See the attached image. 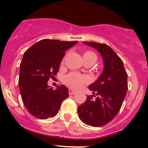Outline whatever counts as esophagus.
Returning a JSON list of instances; mask_svg holds the SVG:
<instances>
[{"instance_id":"1","label":"esophagus","mask_w":148,"mask_h":148,"mask_svg":"<svg viewBox=\"0 0 148 148\" xmlns=\"http://www.w3.org/2000/svg\"><path fill=\"white\" fill-rule=\"evenodd\" d=\"M75 92H75V90H72V89H70V90H69V94H70V95H74Z\"/></svg>"}]
</instances>
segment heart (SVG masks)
<instances>
[{
    "label": "heart",
    "instance_id": "obj_1",
    "mask_svg": "<svg viewBox=\"0 0 148 148\" xmlns=\"http://www.w3.org/2000/svg\"><path fill=\"white\" fill-rule=\"evenodd\" d=\"M83 58L84 61L87 59H93L96 61L97 57H96L95 53H93L91 51H87L83 54ZM63 62H64V60H62V63ZM63 82L68 87L77 89L82 87L84 84L87 83L88 78L86 75H79L78 73H69L63 78Z\"/></svg>",
    "mask_w": 148,
    "mask_h": 148
}]
</instances>
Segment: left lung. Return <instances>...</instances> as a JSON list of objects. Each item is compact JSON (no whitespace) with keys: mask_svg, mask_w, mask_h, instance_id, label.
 I'll return each mask as SVG.
<instances>
[{"mask_svg":"<svg viewBox=\"0 0 148 148\" xmlns=\"http://www.w3.org/2000/svg\"><path fill=\"white\" fill-rule=\"evenodd\" d=\"M84 44L99 51L104 70L97 80L89 86L93 95L87 96L85 102L78 106V117L86 125L101 127L113 120L120 110L127 91V74L121 59L109 46L93 42Z\"/></svg>","mask_w":148,"mask_h":148,"instance_id":"8db88e82","label":"left lung"}]
</instances>
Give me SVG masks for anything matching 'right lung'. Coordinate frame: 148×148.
Wrapping results in <instances>:
<instances>
[{
    "mask_svg": "<svg viewBox=\"0 0 148 148\" xmlns=\"http://www.w3.org/2000/svg\"><path fill=\"white\" fill-rule=\"evenodd\" d=\"M77 42L44 39L23 54L20 65L19 89L25 108L36 118L54 117L63 101L69 96V90L65 86H58L54 90L47 82L58 73L65 51Z\"/></svg>",
    "mask_w": 148,
    "mask_h": 148,
    "instance_id": "obj_1",
    "label": "right lung"
}]
</instances>
